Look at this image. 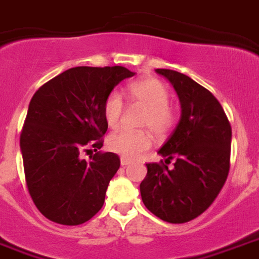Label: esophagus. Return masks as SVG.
Here are the masks:
<instances>
[{"label": "esophagus", "mask_w": 259, "mask_h": 259, "mask_svg": "<svg viewBox=\"0 0 259 259\" xmlns=\"http://www.w3.org/2000/svg\"><path fill=\"white\" fill-rule=\"evenodd\" d=\"M132 161L131 160H128V158H125V157H121L120 158V163L123 165V166H127V165H130Z\"/></svg>", "instance_id": "obj_1"}]
</instances>
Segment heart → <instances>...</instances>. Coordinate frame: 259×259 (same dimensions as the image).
<instances>
[{
	"instance_id": "heart-1",
	"label": "heart",
	"mask_w": 259,
	"mask_h": 259,
	"mask_svg": "<svg viewBox=\"0 0 259 259\" xmlns=\"http://www.w3.org/2000/svg\"><path fill=\"white\" fill-rule=\"evenodd\" d=\"M127 94L132 102L145 108L141 127L151 130L157 138H163L176 123V111L170 105V92L157 78H143L127 86ZM124 111L120 94L110 93L103 103V116L108 127H118ZM152 138L148 131L119 130L107 138V145L115 153L125 158H135L151 147Z\"/></svg>"
}]
</instances>
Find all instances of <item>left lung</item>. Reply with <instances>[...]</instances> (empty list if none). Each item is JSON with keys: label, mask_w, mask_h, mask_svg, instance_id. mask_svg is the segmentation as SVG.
<instances>
[{"label": "left lung", "mask_w": 259, "mask_h": 259, "mask_svg": "<svg viewBox=\"0 0 259 259\" xmlns=\"http://www.w3.org/2000/svg\"><path fill=\"white\" fill-rule=\"evenodd\" d=\"M156 72L173 85L181 118L158 153L174 160L147 163L140 183L143 203L161 220L182 224L202 215L213 203L229 173L232 128L222 105L209 90L186 74Z\"/></svg>", "instance_id": "1"}]
</instances>
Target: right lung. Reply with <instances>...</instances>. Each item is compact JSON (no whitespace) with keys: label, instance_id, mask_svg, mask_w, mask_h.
<instances>
[{"label":"right lung","instance_id":"1","mask_svg":"<svg viewBox=\"0 0 259 259\" xmlns=\"http://www.w3.org/2000/svg\"><path fill=\"white\" fill-rule=\"evenodd\" d=\"M124 66H76L36 90L21 132L24 177L32 202L48 220L88 222L102 208L106 190L120 166L111 152L83 160L88 147L103 145V103L123 79ZM97 151V149H94Z\"/></svg>","mask_w":259,"mask_h":259}]
</instances>
